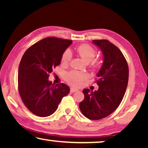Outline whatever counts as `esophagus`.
I'll list each match as a JSON object with an SVG mask.
<instances>
[{
    "label": "esophagus",
    "mask_w": 148,
    "mask_h": 148,
    "mask_svg": "<svg viewBox=\"0 0 148 148\" xmlns=\"http://www.w3.org/2000/svg\"><path fill=\"white\" fill-rule=\"evenodd\" d=\"M77 91H79L77 89H75V88H71V89H70V92H77Z\"/></svg>",
    "instance_id": "esophagus-1"
}]
</instances>
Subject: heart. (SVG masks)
<instances>
[{
    "label": "heart",
    "instance_id": "heart-1",
    "mask_svg": "<svg viewBox=\"0 0 148 148\" xmlns=\"http://www.w3.org/2000/svg\"><path fill=\"white\" fill-rule=\"evenodd\" d=\"M77 52L79 54L83 60L87 62H89L94 60V58L96 56V51L94 48L88 44H82L79 46L77 48ZM72 54L71 52L69 50H66L63 52L61 57V62L64 64H67L70 61L71 58ZM99 62L97 60L93 61L92 65L93 67L97 68L98 67ZM86 73L82 72L77 71H71L66 75V79L67 81L69 84L73 86H80L82 84L84 79L87 78Z\"/></svg>",
    "mask_w": 148,
    "mask_h": 148
}]
</instances>
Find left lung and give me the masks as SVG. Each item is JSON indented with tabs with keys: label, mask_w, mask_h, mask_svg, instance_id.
I'll return each instance as SVG.
<instances>
[{
	"label": "left lung",
	"mask_w": 148,
	"mask_h": 148,
	"mask_svg": "<svg viewBox=\"0 0 148 148\" xmlns=\"http://www.w3.org/2000/svg\"><path fill=\"white\" fill-rule=\"evenodd\" d=\"M100 48L103 62L96 76L98 90H83L85 98L79 103L82 114L91 120H99L114 112L121 104L128 84L129 68L120 50L106 40H95Z\"/></svg>",
	"instance_id": "obj_1"
}]
</instances>
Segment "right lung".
Here are the masks:
<instances>
[{
    "mask_svg": "<svg viewBox=\"0 0 148 148\" xmlns=\"http://www.w3.org/2000/svg\"><path fill=\"white\" fill-rule=\"evenodd\" d=\"M71 44V40L48 37L32 45L22 56L18 70L19 92L33 114L41 117L52 114L62 98L69 93L67 85L52 84L48 77Z\"/></svg>",
    "mask_w": 148,
    "mask_h": 148,
    "instance_id": "obj_1",
    "label": "right lung"
}]
</instances>
